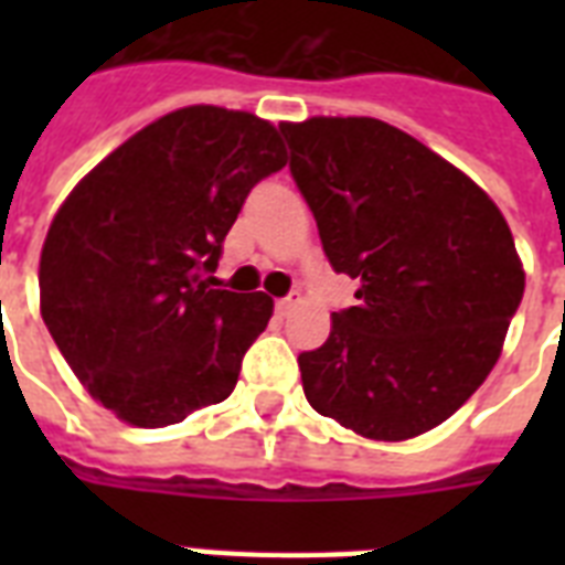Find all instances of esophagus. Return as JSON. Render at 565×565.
<instances>
[{
    "label": "esophagus",
    "mask_w": 565,
    "mask_h": 565,
    "mask_svg": "<svg viewBox=\"0 0 565 565\" xmlns=\"http://www.w3.org/2000/svg\"><path fill=\"white\" fill-rule=\"evenodd\" d=\"M292 308H296V299H292V296L275 301V313H278V317H290Z\"/></svg>",
    "instance_id": "obj_1"
}]
</instances>
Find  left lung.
I'll return each mask as SVG.
<instances>
[{"mask_svg":"<svg viewBox=\"0 0 565 565\" xmlns=\"http://www.w3.org/2000/svg\"><path fill=\"white\" fill-rule=\"evenodd\" d=\"M290 172L358 305L299 354L310 407L398 443L446 422L490 375L525 273L490 195L372 117L281 122Z\"/></svg>","mask_w":565,"mask_h":565,"instance_id":"8db88e82","label":"left lung"}]
</instances>
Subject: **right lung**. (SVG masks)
<instances>
[{
    "label": "right lung",
    "instance_id": "obj_1",
    "mask_svg": "<svg viewBox=\"0 0 565 565\" xmlns=\"http://www.w3.org/2000/svg\"><path fill=\"white\" fill-rule=\"evenodd\" d=\"M284 163L273 122L190 105L128 137L57 207L40 313L122 422L163 428L231 395L273 299L216 290L211 273L246 195Z\"/></svg>",
    "mask_w": 565,
    "mask_h": 565
}]
</instances>
